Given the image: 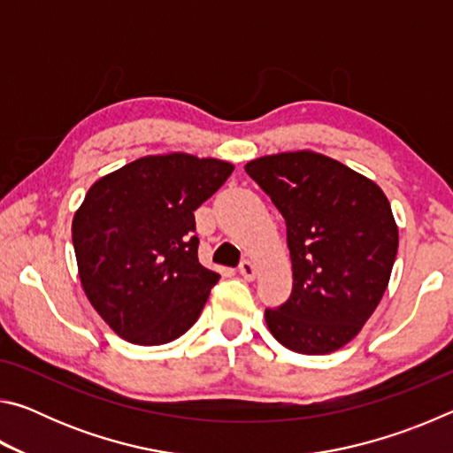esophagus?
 I'll return each instance as SVG.
<instances>
[{"label": "esophagus", "mask_w": 453, "mask_h": 453, "mask_svg": "<svg viewBox=\"0 0 453 453\" xmlns=\"http://www.w3.org/2000/svg\"><path fill=\"white\" fill-rule=\"evenodd\" d=\"M240 273L243 275L245 280H254L256 273H257L256 264L251 262V259H243V262L240 264Z\"/></svg>", "instance_id": "1"}]
</instances>
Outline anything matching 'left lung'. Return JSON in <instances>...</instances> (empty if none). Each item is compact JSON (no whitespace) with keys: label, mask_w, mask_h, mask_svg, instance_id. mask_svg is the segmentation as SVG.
I'll list each match as a JSON object with an SVG mask.
<instances>
[{"label":"left lung","mask_w":453,"mask_h":453,"mask_svg":"<svg viewBox=\"0 0 453 453\" xmlns=\"http://www.w3.org/2000/svg\"><path fill=\"white\" fill-rule=\"evenodd\" d=\"M286 219L289 300L265 310L275 340L305 356L354 340L378 308L397 254V226L378 183L316 151L245 164Z\"/></svg>","instance_id":"obj_1"}]
</instances>
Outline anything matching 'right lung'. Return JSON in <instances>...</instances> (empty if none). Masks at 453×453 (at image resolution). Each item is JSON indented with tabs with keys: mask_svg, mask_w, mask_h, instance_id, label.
<instances>
[{
	"mask_svg": "<svg viewBox=\"0 0 453 453\" xmlns=\"http://www.w3.org/2000/svg\"><path fill=\"white\" fill-rule=\"evenodd\" d=\"M234 165L189 153L145 156L99 178L75 211L83 291L119 337L162 346L196 324L219 273L199 264L194 211Z\"/></svg>",
	"mask_w": 453,
	"mask_h": 453,
	"instance_id": "1",
	"label": "right lung"
}]
</instances>
